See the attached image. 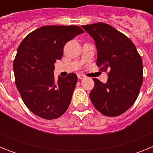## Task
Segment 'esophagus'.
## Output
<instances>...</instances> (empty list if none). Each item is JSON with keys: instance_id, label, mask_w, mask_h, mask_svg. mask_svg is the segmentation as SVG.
<instances>
[{"instance_id": "obj_1", "label": "esophagus", "mask_w": 153, "mask_h": 153, "mask_svg": "<svg viewBox=\"0 0 153 153\" xmlns=\"http://www.w3.org/2000/svg\"><path fill=\"white\" fill-rule=\"evenodd\" d=\"M77 77L79 79H83L85 78V76L83 74H77Z\"/></svg>"}]
</instances>
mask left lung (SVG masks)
Instances as JSON below:
<instances>
[{
	"label": "left lung",
	"instance_id": "obj_1",
	"mask_svg": "<svg viewBox=\"0 0 153 153\" xmlns=\"http://www.w3.org/2000/svg\"><path fill=\"white\" fill-rule=\"evenodd\" d=\"M93 38L97 65L108 73L102 83L93 78L90 98L94 107L107 117L123 114L133 105L143 83V61L134 44L126 35L104 23L83 25Z\"/></svg>",
	"mask_w": 153,
	"mask_h": 153
}]
</instances>
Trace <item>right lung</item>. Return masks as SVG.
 I'll list each match as a JSON object with an SVG mask.
<instances>
[{
    "label": "right lung",
    "mask_w": 153,
    "mask_h": 153,
    "mask_svg": "<svg viewBox=\"0 0 153 153\" xmlns=\"http://www.w3.org/2000/svg\"><path fill=\"white\" fill-rule=\"evenodd\" d=\"M83 30L76 25L44 26L30 33L17 49L13 68L15 83L27 107L45 120L67 111L77 82L75 74L55 79L54 63L67 42Z\"/></svg>",
    "instance_id": "right-lung-1"
}]
</instances>
